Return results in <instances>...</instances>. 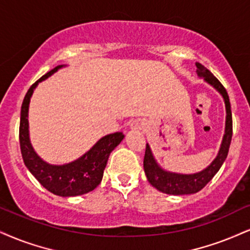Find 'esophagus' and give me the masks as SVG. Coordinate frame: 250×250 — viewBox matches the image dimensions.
Returning a JSON list of instances; mask_svg holds the SVG:
<instances>
[{
  "label": "esophagus",
  "instance_id": "obj_1",
  "mask_svg": "<svg viewBox=\"0 0 250 250\" xmlns=\"http://www.w3.org/2000/svg\"><path fill=\"white\" fill-rule=\"evenodd\" d=\"M131 130H135V131H140L143 130V128L145 127V124L143 122H140V120H134L133 123L130 125Z\"/></svg>",
  "mask_w": 250,
  "mask_h": 250
}]
</instances>
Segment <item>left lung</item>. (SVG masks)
<instances>
[{
  "mask_svg": "<svg viewBox=\"0 0 250 250\" xmlns=\"http://www.w3.org/2000/svg\"><path fill=\"white\" fill-rule=\"evenodd\" d=\"M197 74L199 78H203L208 84L217 89L220 92L225 101L226 106V127H225V134L223 143H221L219 153L208 168L204 170L196 172V174L183 175L176 174V172L166 171L160 167L158 162L154 159L152 150L148 144L146 145V152L144 158V169L147 180L154 188L159 191L168 195H191V193L198 192L210 182L219 169L229 154L230 140L233 134V122H232V111H230L229 97L226 89L221 84L215 76L203 64L197 62Z\"/></svg>",
  "mask_w": 250,
  "mask_h": 250,
  "instance_id": "1",
  "label": "left lung"
}]
</instances>
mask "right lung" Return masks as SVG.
Wrapping results in <instances>:
<instances>
[{
    "mask_svg": "<svg viewBox=\"0 0 250 250\" xmlns=\"http://www.w3.org/2000/svg\"><path fill=\"white\" fill-rule=\"evenodd\" d=\"M61 67H63V64L46 73L27 90L21 110L20 145L26 168L45 189L57 196L74 197L90 192L101 183L110 153L122 143L125 135L122 132L107 134L98 140L81 158L62 166L46 163L37 155L29 138L27 112L30 98L38 83L44 81Z\"/></svg>",
    "mask_w": 250,
    "mask_h": 250,
    "instance_id": "1",
    "label": "right lung"
}]
</instances>
